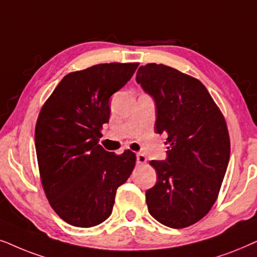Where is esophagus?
Masks as SVG:
<instances>
[{
    "mask_svg": "<svg viewBox=\"0 0 257 257\" xmlns=\"http://www.w3.org/2000/svg\"><path fill=\"white\" fill-rule=\"evenodd\" d=\"M136 160H138V163L140 164H143L147 162V157L143 155V154H136Z\"/></svg>",
    "mask_w": 257,
    "mask_h": 257,
    "instance_id": "1",
    "label": "esophagus"
}]
</instances>
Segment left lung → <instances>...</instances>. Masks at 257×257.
<instances>
[{
  "label": "left lung",
  "mask_w": 257,
  "mask_h": 257,
  "mask_svg": "<svg viewBox=\"0 0 257 257\" xmlns=\"http://www.w3.org/2000/svg\"><path fill=\"white\" fill-rule=\"evenodd\" d=\"M136 82L155 102V132L168 146L166 160L150 161L157 182L146 191L149 214L169 228L189 227L213 207L227 172L224 117L200 81L172 67L141 66Z\"/></svg>",
  "instance_id": "left-lung-1"
}]
</instances>
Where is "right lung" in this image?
<instances>
[{"mask_svg":"<svg viewBox=\"0 0 257 257\" xmlns=\"http://www.w3.org/2000/svg\"><path fill=\"white\" fill-rule=\"evenodd\" d=\"M139 63H103L66 75L41 109L35 148L50 206L74 227L90 228L111 215L117 188L128 180L136 156L98 145L109 122V98Z\"/></svg>","mask_w":257,"mask_h":257,"instance_id":"obj_1","label":"right lung"}]
</instances>
